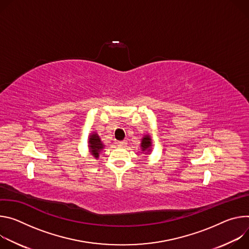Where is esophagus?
Segmentation results:
<instances>
[{"label":"esophagus","mask_w":249,"mask_h":249,"mask_svg":"<svg viewBox=\"0 0 249 249\" xmlns=\"http://www.w3.org/2000/svg\"><path fill=\"white\" fill-rule=\"evenodd\" d=\"M117 144H118L119 147H125L127 142H126V141H122V142H118Z\"/></svg>","instance_id":"obj_1"}]
</instances>
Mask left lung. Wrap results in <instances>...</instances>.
Wrapping results in <instances>:
<instances>
[{
	"label": "left lung",
	"mask_w": 249,
	"mask_h": 249,
	"mask_svg": "<svg viewBox=\"0 0 249 249\" xmlns=\"http://www.w3.org/2000/svg\"><path fill=\"white\" fill-rule=\"evenodd\" d=\"M151 140L148 135L144 136L142 139V151H149L150 150V146H151Z\"/></svg>",
	"instance_id": "obj_1"
}]
</instances>
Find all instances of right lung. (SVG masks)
Segmentation results:
<instances>
[{
    "instance_id": "right-lung-1",
    "label": "right lung",
    "mask_w": 249,
    "mask_h": 249,
    "mask_svg": "<svg viewBox=\"0 0 249 249\" xmlns=\"http://www.w3.org/2000/svg\"><path fill=\"white\" fill-rule=\"evenodd\" d=\"M89 143H90V149H91V152H92V155L95 157V158H98L99 157V152L101 151V149H103V143L101 142V140L98 134L94 133L91 135L90 140H89Z\"/></svg>"
}]
</instances>
